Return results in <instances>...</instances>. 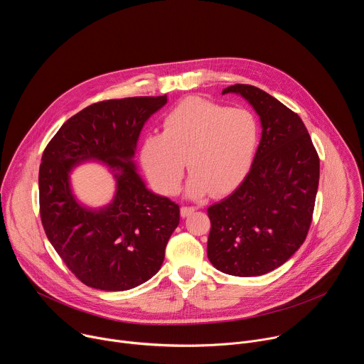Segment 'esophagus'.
<instances>
[{
    "mask_svg": "<svg viewBox=\"0 0 364 364\" xmlns=\"http://www.w3.org/2000/svg\"><path fill=\"white\" fill-rule=\"evenodd\" d=\"M194 210H196L194 205H181L180 215H181V218H187V216H190Z\"/></svg>",
    "mask_w": 364,
    "mask_h": 364,
    "instance_id": "esophagus-1",
    "label": "esophagus"
}]
</instances>
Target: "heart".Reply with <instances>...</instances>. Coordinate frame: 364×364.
I'll list each match as a JSON object with an SVG mask.
<instances>
[{"mask_svg":"<svg viewBox=\"0 0 364 364\" xmlns=\"http://www.w3.org/2000/svg\"><path fill=\"white\" fill-rule=\"evenodd\" d=\"M257 118L246 108L187 97L163 121V134L146 135L139 148L141 164L163 194L177 193L187 167L186 193L201 197L233 190L247 174L259 144Z\"/></svg>","mask_w":364,"mask_h":364,"instance_id":"obj_1","label":"heart"}]
</instances>
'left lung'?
Returning a JSON list of instances; mask_svg holds the SVG:
<instances>
[{"instance_id":"8db88e82","label":"left lung","mask_w":364,"mask_h":364,"mask_svg":"<svg viewBox=\"0 0 364 364\" xmlns=\"http://www.w3.org/2000/svg\"><path fill=\"white\" fill-rule=\"evenodd\" d=\"M246 99L262 125L252 167L240 186L207 209L212 229L207 256L220 272L259 277L304 243L320 180V159L301 118L250 85L222 92Z\"/></svg>"}]
</instances>
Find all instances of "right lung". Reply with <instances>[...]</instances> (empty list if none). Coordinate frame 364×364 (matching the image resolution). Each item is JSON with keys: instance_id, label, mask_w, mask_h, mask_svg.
Wrapping results in <instances>:
<instances>
[{"instance_id": "1", "label": "right lung", "mask_w": 364, "mask_h": 364, "mask_svg": "<svg viewBox=\"0 0 364 364\" xmlns=\"http://www.w3.org/2000/svg\"><path fill=\"white\" fill-rule=\"evenodd\" d=\"M164 96L93 103L68 119L47 144L38 171L40 216L47 239L85 285L127 291L157 274L180 223V207L146 188L134 155L144 124ZM97 161L114 173L113 201L93 210L73 194L70 173Z\"/></svg>"}]
</instances>
